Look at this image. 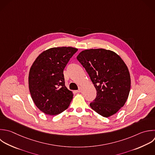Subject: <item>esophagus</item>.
I'll return each mask as SVG.
<instances>
[{"instance_id":"esophagus-1","label":"esophagus","mask_w":155,"mask_h":155,"mask_svg":"<svg viewBox=\"0 0 155 155\" xmlns=\"http://www.w3.org/2000/svg\"><path fill=\"white\" fill-rule=\"evenodd\" d=\"M82 87H79L78 90H77V91H76V92H77V93H81V92H82Z\"/></svg>"}]
</instances>
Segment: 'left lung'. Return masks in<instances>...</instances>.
Listing matches in <instances>:
<instances>
[{
  "mask_svg": "<svg viewBox=\"0 0 155 155\" xmlns=\"http://www.w3.org/2000/svg\"><path fill=\"white\" fill-rule=\"evenodd\" d=\"M77 59L97 91L91 108L105 117L115 114L125 104L130 90V75L125 62L114 51L103 48L82 51Z\"/></svg>",
  "mask_w": 155,
  "mask_h": 155,
  "instance_id": "1",
  "label": "left lung"
}]
</instances>
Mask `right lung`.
<instances>
[{"mask_svg": "<svg viewBox=\"0 0 155 155\" xmlns=\"http://www.w3.org/2000/svg\"><path fill=\"white\" fill-rule=\"evenodd\" d=\"M78 49L54 47L41 53L31 67L29 90L36 106L48 115L61 113L70 105L73 97L65 85L64 70Z\"/></svg>", "mask_w": 155, "mask_h": 155, "instance_id": "add662e5", "label": "right lung"}]
</instances>
